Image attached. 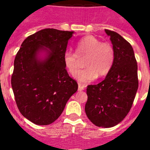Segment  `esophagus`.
Instances as JSON below:
<instances>
[{
    "mask_svg": "<svg viewBox=\"0 0 150 150\" xmlns=\"http://www.w3.org/2000/svg\"><path fill=\"white\" fill-rule=\"evenodd\" d=\"M84 88H85L84 85H82V84L78 85V90H79V91H83V90H84Z\"/></svg>",
    "mask_w": 150,
    "mask_h": 150,
    "instance_id": "obj_1",
    "label": "esophagus"
}]
</instances>
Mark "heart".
Listing matches in <instances>:
<instances>
[{"label":"heart","instance_id":"obj_1","mask_svg":"<svg viewBox=\"0 0 150 150\" xmlns=\"http://www.w3.org/2000/svg\"><path fill=\"white\" fill-rule=\"evenodd\" d=\"M76 53L66 51L64 54V66L69 73L74 74L79 67V58L86 57L83 70L79 71L74 77L81 83H88L99 76H105L111 71L115 62L114 50L110 43H102L92 35L83 37L76 42Z\"/></svg>","mask_w":150,"mask_h":150}]
</instances>
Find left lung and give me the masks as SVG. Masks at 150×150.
Segmentation results:
<instances>
[{
    "mask_svg": "<svg viewBox=\"0 0 150 150\" xmlns=\"http://www.w3.org/2000/svg\"><path fill=\"white\" fill-rule=\"evenodd\" d=\"M110 37L115 62L105 79L87 86L85 111L96 126L111 128L130 111L138 88L137 64L132 45L118 33L105 29Z\"/></svg>",
    "mask_w": 150,
    "mask_h": 150,
    "instance_id": "1",
    "label": "left lung"
}]
</instances>
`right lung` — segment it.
<instances>
[{"instance_id": "obj_1", "label": "right lung", "mask_w": 150, "mask_h": 150, "mask_svg": "<svg viewBox=\"0 0 150 150\" xmlns=\"http://www.w3.org/2000/svg\"><path fill=\"white\" fill-rule=\"evenodd\" d=\"M74 31L46 28L28 36L14 60L11 85L18 110L31 122L46 125L61 116L78 88L63 57ZM46 52L44 58L39 56Z\"/></svg>"}]
</instances>
